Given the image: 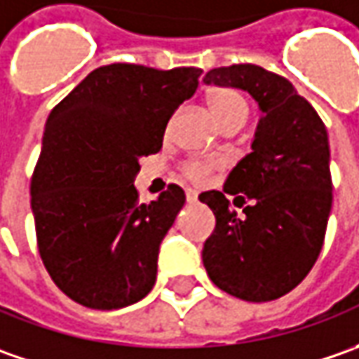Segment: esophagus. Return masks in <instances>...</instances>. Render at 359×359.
Masks as SVG:
<instances>
[{"instance_id": "obj_1", "label": "esophagus", "mask_w": 359, "mask_h": 359, "mask_svg": "<svg viewBox=\"0 0 359 359\" xmlns=\"http://www.w3.org/2000/svg\"><path fill=\"white\" fill-rule=\"evenodd\" d=\"M196 196H198V194L194 191H187V203H196Z\"/></svg>"}]
</instances>
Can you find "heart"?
<instances>
[{"instance_id":"b5f03b06","label":"heart","mask_w":359,"mask_h":359,"mask_svg":"<svg viewBox=\"0 0 359 359\" xmlns=\"http://www.w3.org/2000/svg\"><path fill=\"white\" fill-rule=\"evenodd\" d=\"M206 105H208L210 115L215 117V121L220 127H226V125H232V123H241L242 125L246 121V117H248L246 101L236 91H230V89H217V91H212L206 97ZM212 168H215V165L206 163V161H189L182 167V172H184L187 179L198 182Z\"/></svg>"}]
</instances>
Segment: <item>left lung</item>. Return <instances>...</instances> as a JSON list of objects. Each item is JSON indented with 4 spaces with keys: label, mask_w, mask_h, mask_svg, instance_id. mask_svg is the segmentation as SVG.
<instances>
[{
    "label": "left lung",
    "mask_w": 359,
    "mask_h": 359,
    "mask_svg": "<svg viewBox=\"0 0 359 359\" xmlns=\"http://www.w3.org/2000/svg\"><path fill=\"white\" fill-rule=\"evenodd\" d=\"M203 81L246 91L262 111L252 153L230 170L222 192L198 196L217 217L204 268L230 296L270 302L306 278L324 244L332 210L326 127L290 81L258 65L210 69ZM238 191L251 201L242 217L226 198L234 194L243 203Z\"/></svg>",
    "instance_id": "left-lung-1"
}]
</instances>
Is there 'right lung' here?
<instances>
[{"label": "right lung", "instance_id": "1", "mask_svg": "<svg viewBox=\"0 0 359 359\" xmlns=\"http://www.w3.org/2000/svg\"><path fill=\"white\" fill-rule=\"evenodd\" d=\"M201 73L113 63L49 113L32 179L37 246L57 288L81 306L117 310L153 290L158 246L187 196L170 184L141 203L135 177Z\"/></svg>", "mask_w": 359, "mask_h": 359}]
</instances>
